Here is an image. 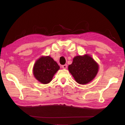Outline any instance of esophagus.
Wrapping results in <instances>:
<instances>
[{"label": "esophagus", "mask_w": 125, "mask_h": 125, "mask_svg": "<svg viewBox=\"0 0 125 125\" xmlns=\"http://www.w3.org/2000/svg\"><path fill=\"white\" fill-rule=\"evenodd\" d=\"M62 68H63V69H66V68H67V65L65 64V65H62Z\"/></svg>", "instance_id": "34e87169"}]
</instances>
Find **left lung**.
<instances>
[{"label": "left lung", "mask_w": 125, "mask_h": 125, "mask_svg": "<svg viewBox=\"0 0 125 125\" xmlns=\"http://www.w3.org/2000/svg\"><path fill=\"white\" fill-rule=\"evenodd\" d=\"M68 68L75 81L78 83L84 85L95 77L99 65L91 56L85 54L74 58L72 64L68 66Z\"/></svg>", "instance_id": "obj_1"}]
</instances>
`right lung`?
Here are the masks:
<instances>
[{
	"mask_svg": "<svg viewBox=\"0 0 125 125\" xmlns=\"http://www.w3.org/2000/svg\"><path fill=\"white\" fill-rule=\"evenodd\" d=\"M58 63L50 56L42 57L35 62L33 73L34 77L43 84L48 83L59 70Z\"/></svg>",
	"mask_w": 125,
	"mask_h": 125,
	"instance_id": "add662e5",
	"label": "right lung"
}]
</instances>
